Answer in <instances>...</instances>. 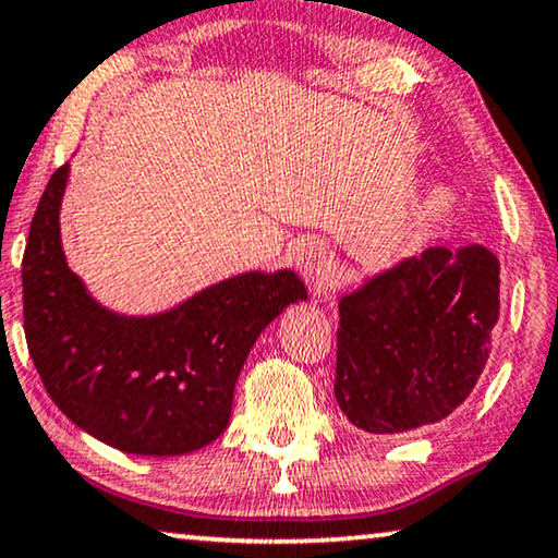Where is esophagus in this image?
I'll list each match as a JSON object with an SVG mask.
<instances>
[{
  "mask_svg": "<svg viewBox=\"0 0 558 558\" xmlns=\"http://www.w3.org/2000/svg\"><path fill=\"white\" fill-rule=\"evenodd\" d=\"M299 269H302L308 289L314 291V296H324L333 281V267H331V254L322 242L304 244L302 254H299Z\"/></svg>",
  "mask_w": 558,
  "mask_h": 558,
  "instance_id": "obj_1",
  "label": "esophagus"
}]
</instances>
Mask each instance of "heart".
<instances>
[{
    "instance_id": "b5f03b06",
    "label": "heart",
    "mask_w": 558,
    "mask_h": 558,
    "mask_svg": "<svg viewBox=\"0 0 558 558\" xmlns=\"http://www.w3.org/2000/svg\"><path fill=\"white\" fill-rule=\"evenodd\" d=\"M451 209H453V194L449 190H444V186H434V190H428L424 194V199L418 202L414 225L424 231L439 227L441 221L449 217Z\"/></svg>"
}]
</instances>
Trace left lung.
Listing matches in <instances>:
<instances>
[{
    "instance_id": "left-lung-1",
    "label": "left lung",
    "mask_w": 558,
    "mask_h": 558,
    "mask_svg": "<svg viewBox=\"0 0 558 558\" xmlns=\"http://www.w3.org/2000/svg\"><path fill=\"white\" fill-rule=\"evenodd\" d=\"M499 322V259L428 246L339 299V409L366 434L447 418L474 391Z\"/></svg>"
}]
</instances>
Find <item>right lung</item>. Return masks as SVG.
Masks as SVG:
<instances>
[{"label": "right lung", "mask_w": 558, "mask_h": 558, "mask_svg": "<svg viewBox=\"0 0 558 558\" xmlns=\"http://www.w3.org/2000/svg\"><path fill=\"white\" fill-rule=\"evenodd\" d=\"M70 165L51 174L22 259L29 356L64 416L119 451L182 457L225 432L254 341L306 287L291 269L217 281L151 316L101 306L66 264L59 209Z\"/></svg>", "instance_id": "right-lung-1"}]
</instances>
